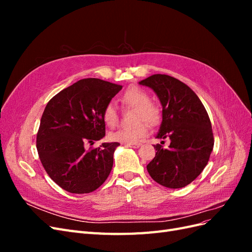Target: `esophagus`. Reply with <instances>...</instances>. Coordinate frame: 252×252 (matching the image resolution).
<instances>
[{
  "mask_svg": "<svg viewBox=\"0 0 252 252\" xmlns=\"http://www.w3.org/2000/svg\"><path fill=\"white\" fill-rule=\"evenodd\" d=\"M127 147H131V148H139L141 146L140 143H134V144H126Z\"/></svg>",
  "mask_w": 252,
  "mask_h": 252,
  "instance_id": "obj_1",
  "label": "esophagus"
}]
</instances>
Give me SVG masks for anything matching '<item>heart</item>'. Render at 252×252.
<instances>
[{
    "mask_svg": "<svg viewBox=\"0 0 252 252\" xmlns=\"http://www.w3.org/2000/svg\"><path fill=\"white\" fill-rule=\"evenodd\" d=\"M121 101L125 105H129L136 109L134 121L138 124L133 127L119 128L109 134V138L111 141L123 144L138 143L148 134V127L144 122H146L150 126L156 125L161 117V111L158 105L150 102V96L146 91L139 87H129L122 94ZM102 117L107 126L114 127L117 125L118 111L113 102L105 105Z\"/></svg>",
    "mask_w": 252,
    "mask_h": 252,
    "instance_id": "b5f03b06",
    "label": "heart"
}]
</instances>
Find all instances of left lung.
<instances>
[{
  "mask_svg": "<svg viewBox=\"0 0 252 252\" xmlns=\"http://www.w3.org/2000/svg\"><path fill=\"white\" fill-rule=\"evenodd\" d=\"M154 89L162 104V124L158 139H169L164 149L155 145L156 157L147 165L159 185L182 188L194 181L209 161L215 144L210 119L194 91L167 74H154L140 82Z\"/></svg>",
  "mask_w": 252,
  "mask_h": 252,
  "instance_id": "8db88e82",
  "label": "left lung"
}]
</instances>
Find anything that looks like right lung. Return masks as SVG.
<instances>
[{"mask_svg": "<svg viewBox=\"0 0 252 252\" xmlns=\"http://www.w3.org/2000/svg\"><path fill=\"white\" fill-rule=\"evenodd\" d=\"M122 89L100 79L78 81L47 103L36 134V149L50 179L71 193H89L108 178L120 143L87 146L104 138L105 105Z\"/></svg>", "mask_w": 252, "mask_h": 252, "instance_id": "add662e5", "label": "right lung"}]
</instances>
